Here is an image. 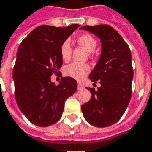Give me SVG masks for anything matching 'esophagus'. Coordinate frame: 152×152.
I'll return each instance as SVG.
<instances>
[{
    "mask_svg": "<svg viewBox=\"0 0 152 152\" xmlns=\"http://www.w3.org/2000/svg\"><path fill=\"white\" fill-rule=\"evenodd\" d=\"M83 88H84V86L82 84L78 83V85H77V89H78V90H82Z\"/></svg>",
    "mask_w": 152,
    "mask_h": 152,
    "instance_id": "obj_1",
    "label": "esophagus"
}]
</instances>
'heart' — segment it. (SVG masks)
Instances as JSON below:
<instances>
[{
	"instance_id": "b5f03b06",
	"label": "heart",
	"mask_w": 152,
	"mask_h": 152,
	"mask_svg": "<svg viewBox=\"0 0 152 152\" xmlns=\"http://www.w3.org/2000/svg\"><path fill=\"white\" fill-rule=\"evenodd\" d=\"M77 41L89 53H92L94 50V48H96V44H97L96 40L92 36L87 34L79 36L77 39ZM60 54H61V59L63 61H68L71 58L72 46H71V43L69 40H65L61 43V48H60ZM90 71H91V67L88 64L73 62V63L66 66L63 70V72H64L65 76H69V77L77 80H81L89 74Z\"/></svg>"
}]
</instances>
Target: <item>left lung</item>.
I'll return each instance as SVG.
<instances>
[{
  "mask_svg": "<svg viewBox=\"0 0 152 152\" xmlns=\"http://www.w3.org/2000/svg\"><path fill=\"white\" fill-rule=\"evenodd\" d=\"M101 42V54L89 78L100 84L91 91L89 101L81 105L84 118L91 125L105 128L121 118L132 96L133 70L129 47L118 32L107 24L82 26Z\"/></svg>",
  "mask_w": 152,
  "mask_h": 152,
  "instance_id": "8db88e82",
  "label": "left lung"
}]
</instances>
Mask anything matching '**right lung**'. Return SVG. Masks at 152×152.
Returning <instances> with one entry per match:
<instances>
[{"label": "right lung", "mask_w": 152, "mask_h": 152, "mask_svg": "<svg viewBox=\"0 0 152 152\" xmlns=\"http://www.w3.org/2000/svg\"><path fill=\"white\" fill-rule=\"evenodd\" d=\"M79 26L40 25L18 48L13 69L15 99L23 114L36 126L56 124L62 115L66 99L77 90L75 79L62 77L56 86L51 76L60 72L62 66L61 43Z\"/></svg>", "instance_id": "1"}]
</instances>
